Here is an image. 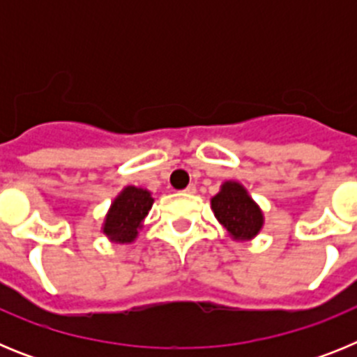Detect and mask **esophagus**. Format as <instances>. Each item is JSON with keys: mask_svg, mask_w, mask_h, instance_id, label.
Returning a JSON list of instances; mask_svg holds the SVG:
<instances>
[{"mask_svg": "<svg viewBox=\"0 0 357 357\" xmlns=\"http://www.w3.org/2000/svg\"><path fill=\"white\" fill-rule=\"evenodd\" d=\"M184 193H189V195H193V193H197V185L195 184H189L188 188L184 189Z\"/></svg>", "mask_w": 357, "mask_h": 357, "instance_id": "esophagus-1", "label": "esophagus"}]
</instances>
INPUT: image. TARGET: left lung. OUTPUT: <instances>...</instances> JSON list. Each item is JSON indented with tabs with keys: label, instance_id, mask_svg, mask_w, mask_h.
<instances>
[{
	"label": "left lung",
	"instance_id": "obj_1",
	"mask_svg": "<svg viewBox=\"0 0 357 357\" xmlns=\"http://www.w3.org/2000/svg\"><path fill=\"white\" fill-rule=\"evenodd\" d=\"M214 216L236 239L254 238L263 227V214L245 188L238 182H225L222 191L211 200Z\"/></svg>",
	"mask_w": 357,
	"mask_h": 357
}]
</instances>
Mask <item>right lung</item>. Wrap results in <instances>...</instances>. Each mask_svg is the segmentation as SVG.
<instances>
[{"mask_svg":"<svg viewBox=\"0 0 357 357\" xmlns=\"http://www.w3.org/2000/svg\"><path fill=\"white\" fill-rule=\"evenodd\" d=\"M153 198L148 191L137 188H125L114 200L105 218L103 232L119 243H130L137 236L141 222L151 209Z\"/></svg>","mask_w":357,"mask_h":357,"instance_id":"right-lung-1","label":"right lung"}]
</instances>
